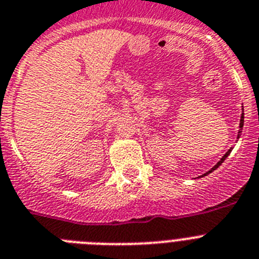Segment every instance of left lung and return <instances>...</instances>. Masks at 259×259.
I'll use <instances>...</instances> for the list:
<instances>
[{"label": "left lung", "instance_id": "obj_1", "mask_svg": "<svg viewBox=\"0 0 259 259\" xmlns=\"http://www.w3.org/2000/svg\"><path fill=\"white\" fill-rule=\"evenodd\" d=\"M242 126H244V113H242V114H241V120H240V130H238L237 138H240V134H241V130H242ZM231 151H232V150H228V151H227V154H226V155H224V156H223V157H222V159H220V160H219V161H218V164H217V165H215V167H212V168H211V169H210V170H208V172H206V173H204L203 176H207L208 173H211V172H212V170H215V169H217V168H218V167H219L220 164H222V163H223V161H224V160H226V159H227V156H228V155H229V154H231Z\"/></svg>", "mask_w": 259, "mask_h": 259}]
</instances>
